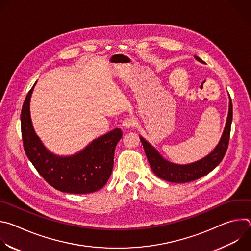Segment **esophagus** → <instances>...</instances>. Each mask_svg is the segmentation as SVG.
I'll return each mask as SVG.
<instances>
[{"label":"esophagus","mask_w":251,"mask_h":251,"mask_svg":"<svg viewBox=\"0 0 251 251\" xmlns=\"http://www.w3.org/2000/svg\"><path fill=\"white\" fill-rule=\"evenodd\" d=\"M137 124V121L134 117H130V118H125L122 122V125L125 128H133L135 125Z\"/></svg>","instance_id":"esophagus-1"}]
</instances>
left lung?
Listing matches in <instances>:
<instances>
[{
	"label": "left lung",
	"mask_w": 251,
	"mask_h": 251,
	"mask_svg": "<svg viewBox=\"0 0 251 251\" xmlns=\"http://www.w3.org/2000/svg\"><path fill=\"white\" fill-rule=\"evenodd\" d=\"M196 59L203 62L198 56H196ZM231 121L232 103L230 99L226 125L219 145L205 158L190 165H176L170 163L163 159L158 151L153 146H151L144 138L140 137V140L142 142L143 147H144L149 164L156 176L171 183H188L205 176L222 162L228 148Z\"/></svg>",
	"instance_id": "8db88e82"
}]
</instances>
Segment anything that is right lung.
Returning a JSON list of instances; mask_svg holds the SVG:
<instances>
[{
  "label": "right lung",
  "instance_id": "right-lung-1",
  "mask_svg": "<svg viewBox=\"0 0 251 251\" xmlns=\"http://www.w3.org/2000/svg\"><path fill=\"white\" fill-rule=\"evenodd\" d=\"M33 87L23 104L21 128L25 152L35 170L51 187L63 193L89 194L103 188L111 176L115 147L122 131L116 128L95 139L76 155L55 156L44 147L32 128L29 100Z\"/></svg>",
  "mask_w": 251,
  "mask_h": 251
}]
</instances>
